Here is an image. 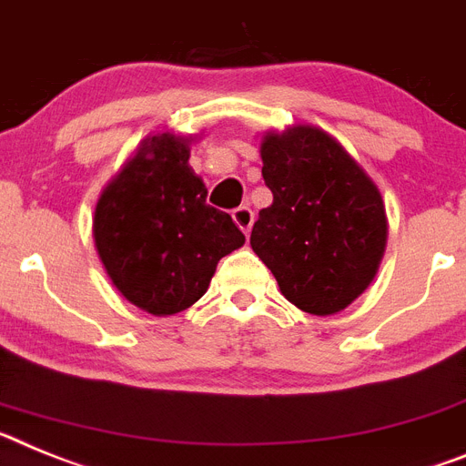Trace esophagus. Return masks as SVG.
Wrapping results in <instances>:
<instances>
[{
	"instance_id": "34e87169",
	"label": "esophagus",
	"mask_w": 466,
	"mask_h": 466,
	"mask_svg": "<svg viewBox=\"0 0 466 466\" xmlns=\"http://www.w3.org/2000/svg\"><path fill=\"white\" fill-rule=\"evenodd\" d=\"M234 222H237V228L241 229V232L248 237L250 228H253V220H256V216H253V210L248 208V206H238V208H234L232 213Z\"/></svg>"
}]
</instances>
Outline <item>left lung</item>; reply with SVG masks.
<instances>
[{"instance_id":"8db88e82","label":"left lung","mask_w":466,"mask_h":466,"mask_svg":"<svg viewBox=\"0 0 466 466\" xmlns=\"http://www.w3.org/2000/svg\"><path fill=\"white\" fill-rule=\"evenodd\" d=\"M260 155L274 201L260 210L250 246L286 300L317 317L338 314L368 289L382 260L380 189L317 127L267 133Z\"/></svg>"}]
</instances>
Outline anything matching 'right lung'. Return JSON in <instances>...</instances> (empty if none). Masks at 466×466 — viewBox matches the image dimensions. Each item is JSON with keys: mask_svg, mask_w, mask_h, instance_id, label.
Segmentation results:
<instances>
[{"mask_svg": "<svg viewBox=\"0 0 466 466\" xmlns=\"http://www.w3.org/2000/svg\"><path fill=\"white\" fill-rule=\"evenodd\" d=\"M187 137L159 133L100 194L93 238L105 272L140 309L168 317L208 289L218 260L246 237L222 210L206 204V185L192 171Z\"/></svg>", "mask_w": 466, "mask_h": 466, "instance_id": "1", "label": "right lung"}]
</instances>
